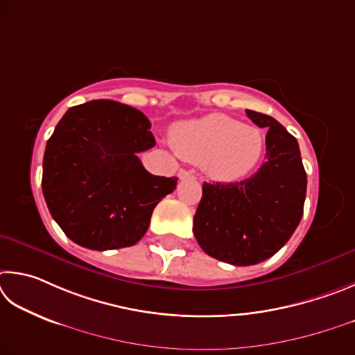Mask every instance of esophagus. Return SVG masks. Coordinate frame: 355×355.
<instances>
[{
	"mask_svg": "<svg viewBox=\"0 0 355 355\" xmlns=\"http://www.w3.org/2000/svg\"><path fill=\"white\" fill-rule=\"evenodd\" d=\"M178 178H179V179H189V178H193V174H191V173L187 171V170H179Z\"/></svg>",
	"mask_w": 355,
	"mask_h": 355,
	"instance_id": "34e87169",
	"label": "esophagus"
}]
</instances>
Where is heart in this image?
<instances>
[{"label": "heart", "mask_w": 355, "mask_h": 355, "mask_svg": "<svg viewBox=\"0 0 355 355\" xmlns=\"http://www.w3.org/2000/svg\"><path fill=\"white\" fill-rule=\"evenodd\" d=\"M171 143L181 157L204 164L218 181H235L250 173L262 157L265 140L259 129L221 114L178 124Z\"/></svg>", "instance_id": "heart-1"}]
</instances>
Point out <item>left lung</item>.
<instances>
[{
	"label": "left lung",
	"mask_w": 355,
	"mask_h": 355,
	"mask_svg": "<svg viewBox=\"0 0 355 355\" xmlns=\"http://www.w3.org/2000/svg\"><path fill=\"white\" fill-rule=\"evenodd\" d=\"M246 115L268 129L265 164L245 181L204 182L193 218L202 251L237 266L263 262L287 243L302 218L307 191L297 140L270 115Z\"/></svg>",
	"instance_id": "left-lung-1"
}]
</instances>
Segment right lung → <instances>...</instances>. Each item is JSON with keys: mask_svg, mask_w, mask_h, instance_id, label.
<instances>
[{"mask_svg": "<svg viewBox=\"0 0 355 355\" xmlns=\"http://www.w3.org/2000/svg\"><path fill=\"white\" fill-rule=\"evenodd\" d=\"M148 118L98 99L68 109L46 143L42 190L54 221L74 243L105 251L146 234L154 207L178 178L154 176L139 153L155 145Z\"/></svg>", "mask_w": 355, "mask_h": 355, "instance_id": "right-lung-1", "label": "right lung"}]
</instances>
